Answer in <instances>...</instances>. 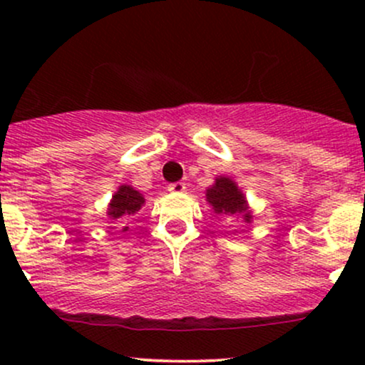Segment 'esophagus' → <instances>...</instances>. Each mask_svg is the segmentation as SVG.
Listing matches in <instances>:
<instances>
[{"instance_id": "34e87169", "label": "esophagus", "mask_w": 365, "mask_h": 365, "mask_svg": "<svg viewBox=\"0 0 365 365\" xmlns=\"http://www.w3.org/2000/svg\"><path fill=\"white\" fill-rule=\"evenodd\" d=\"M168 190H170V192H175V194H180V192L185 190V183H183V182H175V183H170V185H168Z\"/></svg>"}]
</instances>
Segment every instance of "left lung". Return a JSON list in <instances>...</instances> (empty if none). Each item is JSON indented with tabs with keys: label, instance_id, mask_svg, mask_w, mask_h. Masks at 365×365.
I'll return each instance as SVG.
<instances>
[{
	"label": "left lung",
	"instance_id": "1",
	"mask_svg": "<svg viewBox=\"0 0 365 365\" xmlns=\"http://www.w3.org/2000/svg\"><path fill=\"white\" fill-rule=\"evenodd\" d=\"M206 200L215 209L216 215L242 216L245 223L252 221V212L247 204L244 192L237 187L232 178H216V182L206 190Z\"/></svg>",
	"mask_w": 365,
	"mask_h": 365
}]
</instances>
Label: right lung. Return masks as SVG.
I'll return each instance as SVG.
<instances>
[{"label":"right lung","instance_id":"add662e5","mask_svg":"<svg viewBox=\"0 0 365 365\" xmlns=\"http://www.w3.org/2000/svg\"><path fill=\"white\" fill-rule=\"evenodd\" d=\"M145 199L142 197L139 190H135L130 185H120L118 190L113 195L110 206H108V216L111 220H118V217H130L139 212V209L144 206ZM128 226H125L123 232H127Z\"/></svg>","mask_w":365,"mask_h":365}]
</instances>
